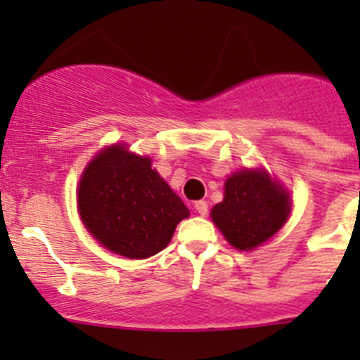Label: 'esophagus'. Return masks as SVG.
Returning a JSON list of instances; mask_svg holds the SVG:
<instances>
[{
    "instance_id": "obj_1",
    "label": "esophagus",
    "mask_w": 360,
    "mask_h": 360,
    "mask_svg": "<svg viewBox=\"0 0 360 360\" xmlns=\"http://www.w3.org/2000/svg\"><path fill=\"white\" fill-rule=\"evenodd\" d=\"M195 210H197L200 216H205V214L209 212V205H207V202L198 200V202H195Z\"/></svg>"
}]
</instances>
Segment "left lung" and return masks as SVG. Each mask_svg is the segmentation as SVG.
I'll use <instances>...</instances> for the list:
<instances>
[{"label":"left lung","mask_w":360,"mask_h":360,"mask_svg":"<svg viewBox=\"0 0 360 360\" xmlns=\"http://www.w3.org/2000/svg\"><path fill=\"white\" fill-rule=\"evenodd\" d=\"M289 212V195L277 183L261 170H242L228 177L210 216L233 248L249 250L277 233Z\"/></svg>","instance_id":"1"}]
</instances>
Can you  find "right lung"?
Returning <instances> with one entry per match:
<instances>
[{
	"instance_id": "obj_1",
	"label": "right lung",
	"mask_w": 360,
	"mask_h": 360,
	"mask_svg": "<svg viewBox=\"0 0 360 360\" xmlns=\"http://www.w3.org/2000/svg\"><path fill=\"white\" fill-rule=\"evenodd\" d=\"M86 230L106 249L144 259L169 245L177 223L190 216L183 200L151 169V160L115 146L97 155L78 186Z\"/></svg>"
}]
</instances>
